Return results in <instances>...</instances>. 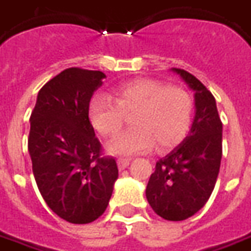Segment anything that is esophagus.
Listing matches in <instances>:
<instances>
[{
    "instance_id": "esophagus-1",
    "label": "esophagus",
    "mask_w": 251,
    "mask_h": 251,
    "mask_svg": "<svg viewBox=\"0 0 251 251\" xmlns=\"http://www.w3.org/2000/svg\"><path fill=\"white\" fill-rule=\"evenodd\" d=\"M118 167H120V169H125L129 164H130V160L129 158H118Z\"/></svg>"
}]
</instances>
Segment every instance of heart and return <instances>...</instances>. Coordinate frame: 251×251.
Segmentation results:
<instances>
[{
	"mask_svg": "<svg viewBox=\"0 0 251 251\" xmlns=\"http://www.w3.org/2000/svg\"><path fill=\"white\" fill-rule=\"evenodd\" d=\"M109 95H94L88 103V120L100 136L111 137L120 130L125 114L131 115L133 129L122 131L107 142L106 149L117 156H133L153 145L164 151L187 134L194 99L184 88L167 86L153 79H136L120 84Z\"/></svg>",
	"mask_w": 251,
	"mask_h": 251,
	"instance_id": "1",
	"label": "heart"
}]
</instances>
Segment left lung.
I'll return each instance as SVG.
<instances>
[{"label": "left lung", "mask_w": 251, "mask_h": 251, "mask_svg": "<svg viewBox=\"0 0 251 251\" xmlns=\"http://www.w3.org/2000/svg\"><path fill=\"white\" fill-rule=\"evenodd\" d=\"M195 91V118L183 142L156 163L147 185L153 211L167 221H184L210 199L222 158V121L214 95L189 72L172 68Z\"/></svg>", "instance_id": "left-lung-1"}]
</instances>
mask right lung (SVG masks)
I'll list each match as a JSON object with an SVG mask.
<instances>
[{"label": "right lung", "mask_w": 251, "mask_h": 251, "mask_svg": "<svg viewBox=\"0 0 251 251\" xmlns=\"http://www.w3.org/2000/svg\"><path fill=\"white\" fill-rule=\"evenodd\" d=\"M104 77L67 68L41 87L30 115L28 152L37 188L57 216L75 225L103 214L118 179L115 158L102 156L88 120V103Z\"/></svg>", "instance_id": "1"}]
</instances>
